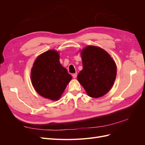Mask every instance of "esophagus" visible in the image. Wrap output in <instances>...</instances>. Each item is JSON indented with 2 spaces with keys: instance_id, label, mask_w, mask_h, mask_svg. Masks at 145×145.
Wrapping results in <instances>:
<instances>
[{
  "instance_id": "34e87169",
  "label": "esophagus",
  "mask_w": 145,
  "mask_h": 145,
  "mask_svg": "<svg viewBox=\"0 0 145 145\" xmlns=\"http://www.w3.org/2000/svg\"><path fill=\"white\" fill-rule=\"evenodd\" d=\"M77 72L72 74V76H73V77H74V78H76L77 77Z\"/></svg>"
}]
</instances>
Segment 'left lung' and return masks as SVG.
Listing matches in <instances>:
<instances>
[{
    "mask_svg": "<svg viewBox=\"0 0 145 145\" xmlns=\"http://www.w3.org/2000/svg\"><path fill=\"white\" fill-rule=\"evenodd\" d=\"M83 69L77 80L93 98L106 94L116 80L117 68L114 60L102 48L88 46L81 52Z\"/></svg>",
    "mask_w": 145,
    "mask_h": 145,
    "instance_id": "left-lung-1",
    "label": "left lung"
}]
</instances>
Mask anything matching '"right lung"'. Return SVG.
Instances as JSON below:
<instances>
[{
  "label": "right lung",
  "instance_id": "obj_1",
  "mask_svg": "<svg viewBox=\"0 0 145 145\" xmlns=\"http://www.w3.org/2000/svg\"><path fill=\"white\" fill-rule=\"evenodd\" d=\"M59 53L47 51L36 59L31 73L32 84L37 93L52 100H57L72 76L59 62Z\"/></svg>",
  "mask_w": 145,
  "mask_h": 145
}]
</instances>
